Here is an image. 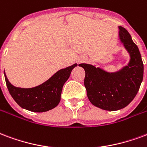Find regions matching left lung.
I'll list each match as a JSON object with an SVG mask.
<instances>
[{"instance_id":"8db88e82","label":"left lung","mask_w":147,"mask_h":147,"mask_svg":"<svg viewBox=\"0 0 147 147\" xmlns=\"http://www.w3.org/2000/svg\"><path fill=\"white\" fill-rule=\"evenodd\" d=\"M119 38L131 56L129 65L123 69L108 73L93 65H79L86 72L88 98L94 106L106 111H117L129 105L143 81V63L137 45L124 27L119 26Z\"/></svg>"}]
</instances>
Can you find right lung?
Masks as SVG:
<instances>
[{
    "label": "right lung",
    "mask_w": 147,
    "mask_h": 147,
    "mask_svg": "<svg viewBox=\"0 0 147 147\" xmlns=\"http://www.w3.org/2000/svg\"><path fill=\"white\" fill-rule=\"evenodd\" d=\"M76 65L75 64L61 69L44 83L33 88L24 89L14 86L4 73L5 82L10 94L20 107L33 112H45L59 104L63 86Z\"/></svg>",
    "instance_id": "obj_1"
}]
</instances>
